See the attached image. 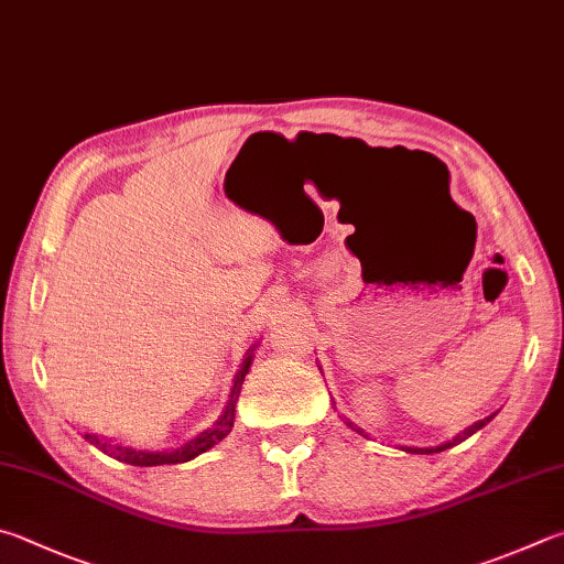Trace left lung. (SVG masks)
Here are the masks:
<instances>
[{
    "instance_id": "1",
    "label": "left lung",
    "mask_w": 564,
    "mask_h": 564,
    "mask_svg": "<svg viewBox=\"0 0 564 564\" xmlns=\"http://www.w3.org/2000/svg\"><path fill=\"white\" fill-rule=\"evenodd\" d=\"M492 416H496V413H492ZM492 416H488V419H482V421H476V423H473V426H468L466 431H463V433H458V436L456 438H453V441H448V443H441V446H433V448H413V446H401L403 451H406V453H421V456H429V453H441V451H446V448H451V446H458V443L460 441H466V438H470L473 436V433H476V431H480L482 426H486V423L492 419ZM349 423V429H354V431H357V433H364L361 429H357V426H354V423L351 421H347ZM364 436H367V433H364Z\"/></svg>"
}]
</instances>
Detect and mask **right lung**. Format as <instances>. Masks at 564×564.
I'll use <instances>...</instances> for the list:
<instances>
[{
  "mask_svg": "<svg viewBox=\"0 0 564 564\" xmlns=\"http://www.w3.org/2000/svg\"><path fill=\"white\" fill-rule=\"evenodd\" d=\"M254 347L252 344L250 349H247L245 359L240 364V369L235 373V381H232V391H230V399H227V406L223 411V416L213 423V429L203 431L200 436H195L193 441H187L185 446L175 448L171 453H151V451H135V448H126V446H116V443H108L106 438H98L94 433H84V438L96 446L98 451H104L106 456H111L121 463H131V466H165V463H185V460H193L195 456H200V453L210 451L213 446H217L227 433L232 431V423H235V406H237V399H240V391H242V381L247 377V371H250V364L254 357Z\"/></svg>",
  "mask_w": 564,
  "mask_h": 564,
  "instance_id": "obj_1",
  "label": "right lung"
}]
</instances>
